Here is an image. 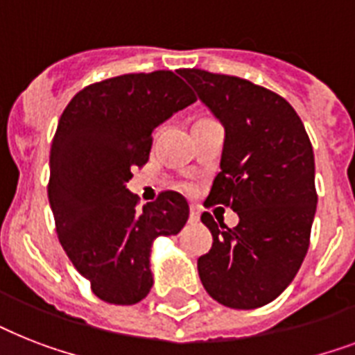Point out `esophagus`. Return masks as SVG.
I'll return each mask as SVG.
<instances>
[{
  "instance_id": "34e87169",
  "label": "esophagus",
  "mask_w": 355,
  "mask_h": 355,
  "mask_svg": "<svg viewBox=\"0 0 355 355\" xmlns=\"http://www.w3.org/2000/svg\"><path fill=\"white\" fill-rule=\"evenodd\" d=\"M200 219V214H199V208L197 206H189V221L191 223H199Z\"/></svg>"
}]
</instances>
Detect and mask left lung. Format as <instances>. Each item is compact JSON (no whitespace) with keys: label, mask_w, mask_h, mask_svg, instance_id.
<instances>
[{"label":"left lung","mask_w":355,"mask_h":355,"mask_svg":"<svg viewBox=\"0 0 355 355\" xmlns=\"http://www.w3.org/2000/svg\"><path fill=\"white\" fill-rule=\"evenodd\" d=\"M200 101L225 127L221 171L205 206H230L237 227L200 221L214 243L197 269L214 300L234 309L272 302L297 276L317 210L313 147L295 108L247 79L182 69Z\"/></svg>","instance_id":"left-lung-1"}]
</instances>
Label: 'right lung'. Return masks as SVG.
Returning a JSON list of instances; mask_svg holds the SVG:
<instances>
[{"label": "right lung", "mask_w": 355, "mask_h": 355, "mask_svg": "<svg viewBox=\"0 0 355 355\" xmlns=\"http://www.w3.org/2000/svg\"><path fill=\"white\" fill-rule=\"evenodd\" d=\"M195 101L173 71L127 73L83 88L58 119L47 184L58 241L105 302L144 300L153 287L150 245L188 221L177 191L138 208L125 184L149 160L153 130Z\"/></svg>", "instance_id": "right-lung-1"}]
</instances>
